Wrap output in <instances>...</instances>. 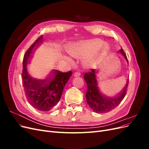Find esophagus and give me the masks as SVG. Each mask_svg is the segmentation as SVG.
Segmentation results:
<instances>
[{
	"mask_svg": "<svg viewBox=\"0 0 149 149\" xmlns=\"http://www.w3.org/2000/svg\"><path fill=\"white\" fill-rule=\"evenodd\" d=\"M81 75V73L79 71H76L74 73V76H79Z\"/></svg>",
	"mask_w": 149,
	"mask_h": 149,
	"instance_id": "obj_1",
	"label": "esophagus"
}]
</instances>
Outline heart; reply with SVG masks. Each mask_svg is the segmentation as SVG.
<instances>
[{"label":"heart","mask_w":149,"mask_h":149,"mask_svg":"<svg viewBox=\"0 0 149 149\" xmlns=\"http://www.w3.org/2000/svg\"><path fill=\"white\" fill-rule=\"evenodd\" d=\"M102 42L99 40H94L83 43L76 47L70 52L71 55L78 57H85L96 53L98 50L100 54L106 52L105 46H102Z\"/></svg>","instance_id":"obj_1"}]
</instances>
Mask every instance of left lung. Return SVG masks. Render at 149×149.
<instances>
[{"label":"left lung","mask_w":149,"mask_h":149,"mask_svg":"<svg viewBox=\"0 0 149 149\" xmlns=\"http://www.w3.org/2000/svg\"><path fill=\"white\" fill-rule=\"evenodd\" d=\"M119 52L124 56L128 63L127 56L125 54L123 49L121 48ZM84 81L87 84L88 89L86 94L87 103L94 112L96 113H106L113 110L124 98L127 86L129 84V79L126 83L125 86L120 94L114 97H109L106 96L102 93L97 79L96 69H91L89 73H85L84 75Z\"/></svg>","instance_id":"obj_1"}]
</instances>
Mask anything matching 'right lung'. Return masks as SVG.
<instances>
[{"label":"right lung","mask_w":149,"mask_h":149,"mask_svg":"<svg viewBox=\"0 0 149 149\" xmlns=\"http://www.w3.org/2000/svg\"><path fill=\"white\" fill-rule=\"evenodd\" d=\"M43 36L31 45L24 56L22 79L27 101L36 109L49 111L60 101L65 86L70 79L72 72L66 73L54 70L44 79L35 78L29 73L27 64L33 49L42 42Z\"/></svg>","instance_id":"1"}]
</instances>
